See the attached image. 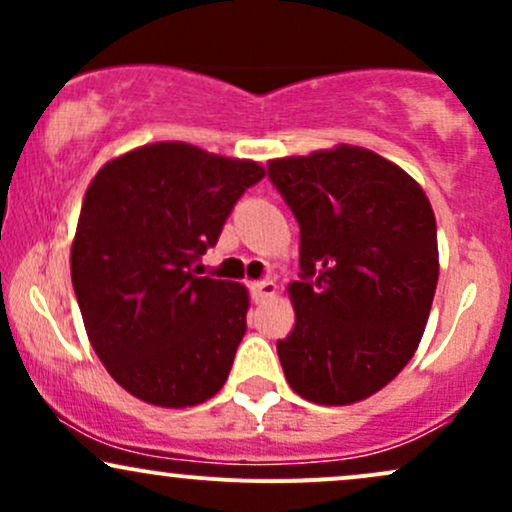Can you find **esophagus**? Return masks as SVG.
I'll use <instances>...</instances> for the list:
<instances>
[{
  "instance_id": "esophagus-1",
  "label": "esophagus",
  "mask_w": 512,
  "mask_h": 512,
  "mask_svg": "<svg viewBox=\"0 0 512 512\" xmlns=\"http://www.w3.org/2000/svg\"><path fill=\"white\" fill-rule=\"evenodd\" d=\"M252 298H255L257 303L267 301V298H274L276 296V284L274 281H260V284H252Z\"/></svg>"
}]
</instances>
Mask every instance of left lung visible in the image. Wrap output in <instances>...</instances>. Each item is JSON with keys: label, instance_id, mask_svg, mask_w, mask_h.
<instances>
[{"label": "left lung", "instance_id": "8db88e82", "mask_svg": "<svg viewBox=\"0 0 512 512\" xmlns=\"http://www.w3.org/2000/svg\"><path fill=\"white\" fill-rule=\"evenodd\" d=\"M267 173L301 226L286 383L327 407L390 383L424 337L438 284L436 216L407 170L363 146L272 158Z\"/></svg>", "mask_w": 512, "mask_h": 512}]
</instances>
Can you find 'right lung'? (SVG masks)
<instances>
[{
  "label": "right lung",
  "instance_id": "add662e5",
  "mask_svg": "<svg viewBox=\"0 0 512 512\" xmlns=\"http://www.w3.org/2000/svg\"><path fill=\"white\" fill-rule=\"evenodd\" d=\"M262 178L250 158L156 142L110 158L88 185L72 284L88 342L132 397L185 409L226 383L250 293L238 281L197 276L195 264Z\"/></svg>",
  "mask_w": 512,
  "mask_h": 512
}]
</instances>
